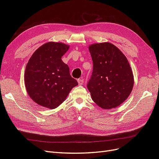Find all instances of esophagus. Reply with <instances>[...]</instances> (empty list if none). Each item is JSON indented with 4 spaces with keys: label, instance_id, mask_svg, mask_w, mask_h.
<instances>
[{
    "label": "esophagus",
    "instance_id": "esophagus-1",
    "mask_svg": "<svg viewBox=\"0 0 159 159\" xmlns=\"http://www.w3.org/2000/svg\"><path fill=\"white\" fill-rule=\"evenodd\" d=\"M78 84L80 85H83V84H84V79H83V78H81L78 79Z\"/></svg>",
    "mask_w": 159,
    "mask_h": 159
}]
</instances>
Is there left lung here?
<instances>
[{"instance_id":"1","label":"left lung","mask_w":159,"mask_h":159,"mask_svg":"<svg viewBox=\"0 0 159 159\" xmlns=\"http://www.w3.org/2000/svg\"><path fill=\"white\" fill-rule=\"evenodd\" d=\"M93 71L87 84L93 102L103 109L116 107L125 101L133 88V74L121 50L109 42L89 47Z\"/></svg>"}]
</instances>
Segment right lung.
I'll return each instance as SVG.
<instances>
[{
	"label": "right lung",
	"mask_w": 159,
	"mask_h": 159,
	"mask_svg": "<svg viewBox=\"0 0 159 159\" xmlns=\"http://www.w3.org/2000/svg\"><path fill=\"white\" fill-rule=\"evenodd\" d=\"M69 46L48 42L34 52L28 61L25 82L30 97L38 105L55 109L78 83L71 78L68 66L61 60Z\"/></svg>",
	"instance_id": "right-lung-1"
}]
</instances>
